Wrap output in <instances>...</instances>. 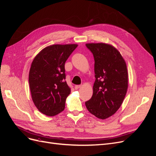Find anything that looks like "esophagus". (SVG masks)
<instances>
[{
    "label": "esophagus",
    "instance_id": "34e87169",
    "mask_svg": "<svg viewBox=\"0 0 156 156\" xmlns=\"http://www.w3.org/2000/svg\"><path fill=\"white\" fill-rule=\"evenodd\" d=\"M81 88V85H75V89H79V88Z\"/></svg>",
    "mask_w": 156,
    "mask_h": 156
}]
</instances>
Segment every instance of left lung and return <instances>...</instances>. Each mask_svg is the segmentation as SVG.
<instances>
[{
	"instance_id": "obj_1",
	"label": "left lung",
	"mask_w": 156,
	"mask_h": 156,
	"mask_svg": "<svg viewBox=\"0 0 156 156\" xmlns=\"http://www.w3.org/2000/svg\"><path fill=\"white\" fill-rule=\"evenodd\" d=\"M94 56L96 80L88 111L100 119L111 116L120 107L128 87L126 64L115 47L104 43L87 44Z\"/></svg>"
}]
</instances>
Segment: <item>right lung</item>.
Listing matches in <instances>:
<instances>
[{"label": "right lung", "instance_id": "right-lung-1", "mask_svg": "<svg viewBox=\"0 0 156 156\" xmlns=\"http://www.w3.org/2000/svg\"><path fill=\"white\" fill-rule=\"evenodd\" d=\"M77 44L52 45L33 60L29 81L32 101L43 114L53 116L64 111L70 88L65 81L64 65Z\"/></svg>", "mask_w": 156, "mask_h": 156}]
</instances>
